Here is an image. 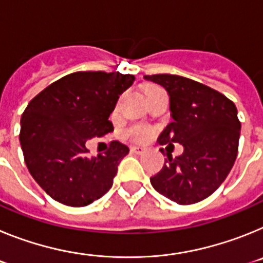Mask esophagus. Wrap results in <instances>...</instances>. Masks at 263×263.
<instances>
[{"instance_id": "1", "label": "esophagus", "mask_w": 263, "mask_h": 263, "mask_svg": "<svg viewBox=\"0 0 263 263\" xmlns=\"http://www.w3.org/2000/svg\"><path fill=\"white\" fill-rule=\"evenodd\" d=\"M130 150H132L133 153H136V154H138V155L143 154V153L146 152V148L142 147V146H132V147H130Z\"/></svg>"}]
</instances>
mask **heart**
<instances>
[{"mask_svg":"<svg viewBox=\"0 0 263 263\" xmlns=\"http://www.w3.org/2000/svg\"><path fill=\"white\" fill-rule=\"evenodd\" d=\"M152 88L155 87H150L147 88V89H152ZM127 134H129L133 139H137V141H145V139H147L148 137L152 136V130L146 129V127H134V129L129 130V133Z\"/></svg>","mask_w":263,"mask_h":263,"instance_id":"1","label":"heart"}]
</instances>
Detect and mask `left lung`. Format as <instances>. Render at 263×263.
Segmentation results:
<instances>
[{"label":"left lung","mask_w":263,"mask_h":263,"mask_svg":"<svg viewBox=\"0 0 263 263\" xmlns=\"http://www.w3.org/2000/svg\"><path fill=\"white\" fill-rule=\"evenodd\" d=\"M143 79L163 87L170 97L173 122L158 143H180L184 148L180 157L166 153L164 166L150 178L152 185L182 205L204 200L221 185L236 160L241 132L236 105L217 90L183 76Z\"/></svg>","instance_id":"8db88e82"}]
</instances>
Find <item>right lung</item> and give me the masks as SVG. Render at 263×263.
<instances>
[{
    "mask_svg": "<svg viewBox=\"0 0 263 263\" xmlns=\"http://www.w3.org/2000/svg\"><path fill=\"white\" fill-rule=\"evenodd\" d=\"M134 80L120 72H75L30 101L21 118V147L31 176L53 200L85 206L110 190L129 148L113 141L105 154L88 158L85 142L113 132L109 116Z\"/></svg>",
    "mask_w": 263,
    "mask_h": 263,
    "instance_id": "add662e5",
    "label": "right lung"
}]
</instances>
